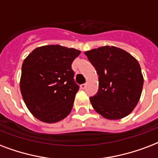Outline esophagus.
Segmentation results:
<instances>
[{
    "instance_id": "34e87169",
    "label": "esophagus",
    "mask_w": 158,
    "mask_h": 158,
    "mask_svg": "<svg viewBox=\"0 0 158 158\" xmlns=\"http://www.w3.org/2000/svg\"><path fill=\"white\" fill-rule=\"evenodd\" d=\"M86 84H81V85H80V89H86Z\"/></svg>"
}]
</instances>
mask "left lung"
<instances>
[{
  "mask_svg": "<svg viewBox=\"0 0 158 158\" xmlns=\"http://www.w3.org/2000/svg\"><path fill=\"white\" fill-rule=\"evenodd\" d=\"M85 55L98 74V91L89 98L94 110L109 120L125 117L142 94L143 77L138 60L113 46L88 51Z\"/></svg>",
  "mask_w": 158,
  "mask_h": 158,
  "instance_id": "8db88e82",
  "label": "left lung"
}]
</instances>
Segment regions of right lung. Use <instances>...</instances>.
Here are the masks:
<instances>
[{
	"label": "right lung",
	"instance_id": "obj_1",
	"mask_svg": "<svg viewBox=\"0 0 158 158\" xmlns=\"http://www.w3.org/2000/svg\"><path fill=\"white\" fill-rule=\"evenodd\" d=\"M80 51L60 45L34 49L22 64L20 91L32 114L41 121L56 123L71 111L79 86L71 64Z\"/></svg>",
	"mask_w": 158,
	"mask_h": 158
}]
</instances>
